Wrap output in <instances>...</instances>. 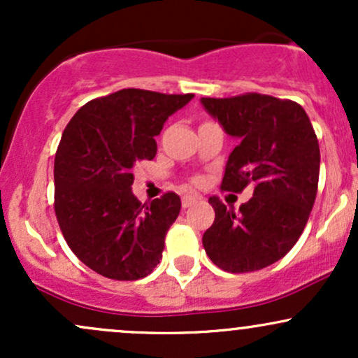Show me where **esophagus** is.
Returning <instances> with one entry per match:
<instances>
[{
	"label": "esophagus",
	"mask_w": 358,
	"mask_h": 358,
	"mask_svg": "<svg viewBox=\"0 0 358 358\" xmlns=\"http://www.w3.org/2000/svg\"><path fill=\"white\" fill-rule=\"evenodd\" d=\"M195 202H196L195 196H192V195H183V196H182V205H183L185 208L192 207V205L195 203Z\"/></svg>",
	"instance_id": "esophagus-1"
}]
</instances>
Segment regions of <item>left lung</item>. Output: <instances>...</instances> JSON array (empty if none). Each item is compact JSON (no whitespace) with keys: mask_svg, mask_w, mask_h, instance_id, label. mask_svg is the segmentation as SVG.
Listing matches in <instances>:
<instances>
[{"mask_svg":"<svg viewBox=\"0 0 358 358\" xmlns=\"http://www.w3.org/2000/svg\"><path fill=\"white\" fill-rule=\"evenodd\" d=\"M200 102L237 139L222 190L254 187L252 199L237 210L208 199L215 220L202 239L207 256L229 273L274 264L296 244L316 199L320 146L310 117L296 102L264 94Z\"/></svg>","mask_w":358,"mask_h":358,"instance_id":"1","label":"left lung"}]
</instances>
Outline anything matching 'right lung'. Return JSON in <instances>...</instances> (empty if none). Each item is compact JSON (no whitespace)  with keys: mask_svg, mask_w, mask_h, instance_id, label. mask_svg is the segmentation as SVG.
<instances>
[{"mask_svg":"<svg viewBox=\"0 0 358 358\" xmlns=\"http://www.w3.org/2000/svg\"><path fill=\"white\" fill-rule=\"evenodd\" d=\"M192 99L122 89L82 106L64 129L53 166L55 215L72 252L101 276L134 281L159 264L182 202L171 192L139 202L133 168L155 158V136Z\"/></svg>","mask_w":358,"mask_h":358,"instance_id":"1","label":"right lung"}]
</instances>
